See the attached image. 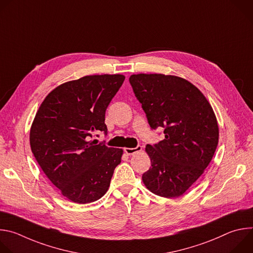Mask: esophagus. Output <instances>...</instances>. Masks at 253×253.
<instances>
[{
    "instance_id": "obj_1",
    "label": "esophagus",
    "mask_w": 253,
    "mask_h": 253,
    "mask_svg": "<svg viewBox=\"0 0 253 253\" xmlns=\"http://www.w3.org/2000/svg\"><path fill=\"white\" fill-rule=\"evenodd\" d=\"M141 150H142V147H141L140 145L136 146L135 148H124L125 153L128 154V155H134V154H136V153L141 152Z\"/></svg>"
}]
</instances>
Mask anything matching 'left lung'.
Listing matches in <instances>:
<instances>
[{"label":"left lung","instance_id":"1","mask_svg":"<svg viewBox=\"0 0 253 253\" xmlns=\"http://www.w3.org/2000/svg\"><path fill=\"white\" fill-rule=\"evenodd\" d=\"M152 129L165 138L146 145L151 167L143 183L165 198L181 196L203 174L218 144L219 129L211 105L189 81L173 75L134 74L129 78Z\"/></svg>","mask_w":253,"mask_h":253}]
</instances>
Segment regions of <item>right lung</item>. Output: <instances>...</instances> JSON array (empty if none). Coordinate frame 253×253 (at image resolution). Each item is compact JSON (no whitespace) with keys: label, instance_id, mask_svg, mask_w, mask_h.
Masks as SVG:
<instances>
[{"label":"right lung","instance_id":"add662e5","mask_svg":"<svg viewBox=\"0 0 253 253\" xmlns=\"http://www.w3.org/2000/svg\"><path fill=\"white\" fill-rule=\"evenodd\" d=\"M125 80L121 74L90 75L52 90L30 130L31 150L50 181L69 200L86 204L110 186L123 150L91 141L107 133L105 112Z\"/></svg>","mask_w":253,"mask_h":253}]
</instances>
